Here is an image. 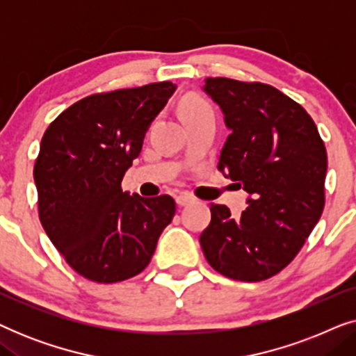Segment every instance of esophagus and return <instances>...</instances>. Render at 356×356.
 I'll return each mask as SVG.
<instances>
[{
	"mask_svg": "<svg viewBox=\"0 0 356 356\" xmlns=\"http://www.w3.org/2000/svg\"><path fill=\"white\" fill-rule=\"evenodd\" d=\"M175 201H177V204L179 207H184V206H188V204H193L194 202V197L191 196V194H188V193H181V194H178L177 197H175Z\"/></svg>",
	"mask_w": 356,
	"mask_h": 356,
	"instance_id": "esophagus-1",
	"label": "esophagus"
}]
</instances>
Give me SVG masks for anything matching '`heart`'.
Masks as SVG:
<instances>
[{
    "label": "heart",
    "mask_w": 356,
    "mask_h": 356,
    "mask_svg": "<svg viewBox=\"0 0 356 356\" xmlns=\"http://www.w3.org/2000/svg\"><path fill=\"white\" fill-rule=\"evenodd\" d=\"M204 108H209V106H207L206 104H202V102L194 100V102H189V104L186 105V108H184V113H186V111H193V110H204Z\"/></svg>",
    "instance_id": "b5f03b06"
}]
</instances>
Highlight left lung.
I'll use <instances>...</instances> for the list:
<instances>
[{"mask_svg": "<svg viewBox=\"0 0 356 356\" xmlns=\"http://www.w3.org/2000/svg\"><path fill=\"white\" fill-rule=\"evenodd\" d=\"M202 90L230 129L218 170L248 193L238 217L212 204L204 256L228 279L266 280L293 261L323 213L324 143L303 106L275 87L209 77Z\"/></svg>", "mask_w": 356, "mask_h": 356, "instance_id": "obj_1", "label": "left lung"}]
</instances>
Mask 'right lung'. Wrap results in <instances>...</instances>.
<instances>
[{
    "instance_id": "obj_1",
    "label": "right lung",
    "mask_w": 356,
    "mask_h": 356,
    "mask_svg": "<svg viewBox=\"0 0 356 356\" xmlns=\"http://www.w3.org/2000/svg\"><path fill=\"white\" fill-rule=\"evenodd\" d=\"M177 86L155 82L86 97L43 134L33 179L38 216L67 264L115 284L143 272L175 216L170 196H129L124 173Z\"/></svg>"
}]
</instances>
